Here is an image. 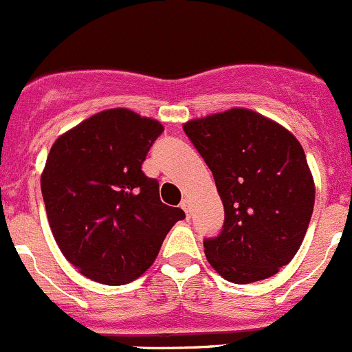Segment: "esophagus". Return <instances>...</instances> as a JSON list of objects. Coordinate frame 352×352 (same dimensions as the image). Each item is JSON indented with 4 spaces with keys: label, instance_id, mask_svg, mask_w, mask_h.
Instances as JSON below:
<instances>
[{
    "label": "esophagus",
    "instance_id": "obj_1",
    "mask_svg": "<svg viewBox=\"0 0 352 352\" xmlns=\"http://www.w3.org/2000/svg\"><path fill=\"white\" fill-rule=\"evenodd\" d=\"M180 208H182L184 211H186V214L189 216L190 214V201H189V199H182V202H180Z\"/></svg>",
    "mask_w": 352,
    "mask_h": 352
}]
</instances>
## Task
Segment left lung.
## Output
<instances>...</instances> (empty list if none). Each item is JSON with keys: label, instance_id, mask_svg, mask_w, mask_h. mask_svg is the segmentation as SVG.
<instances>
[{"label": "left lung", "instance_id": "left-lung-1", "mask_svg": "<svg viewBox=\"0 0 352 352\" xmlns=\"http://www.w3.org/2000/svg\"><path fill=\"white\" fill-rule=\"evenodd\" d=\"M214 177L225 208L204 254L236 285L262 281L289 264L305 239L315 186L296 138L261 113L232 109L184 124Z\"/></svg>", "mask_w": 352, "mask_h": 352}]
</instances>
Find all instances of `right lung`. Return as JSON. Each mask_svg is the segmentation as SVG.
<instances>
[{
    "label": "right lung",
    "instance_id": "obj_1",
    "mask_svg": "<svg viewBox=\"0 0 352 352\" xmlns=\"http://www.w3.org/2000/svg\"><path fill=\"white\" fill-rule=\"evenodd\" d=\"M162 133L153 119L110 109L52 144L41 179L45 212L63 255L88 279L113 286L140 278L186 218L141 170Z\"/></svg>",
    "mask_w": 352,
    "mask_h": 352
}]
</instances>
